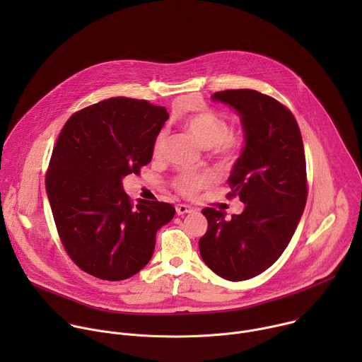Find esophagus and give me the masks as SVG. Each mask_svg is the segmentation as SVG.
I'll return each mask as SVG.
<instances>
[{
    "label": "esophagus",
    "instance_id": "1",
    "mask_svg": "<svg viewBox=\"0 0 362 362\" xmlns=\"http://www.w3.org/2000/svg\"><path fill=\"white\" fill-rule=\"evenodd\" d=\"M193 209L190 208V206L189 204H177L176 206V214L179 215V216H183V215H186V214H190Z\"/></svg>",
    "mask_w": 362,
    "mask_h": 362
}]
</instances>
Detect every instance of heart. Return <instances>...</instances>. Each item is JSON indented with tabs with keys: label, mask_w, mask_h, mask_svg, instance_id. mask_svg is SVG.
Segmentation results:
<instances>
[{
	"label": "heart",
	"mask_w": 362,
	"mask_h": 362,
	"mask_svg": "<svg viewBox=\"0 0 362 362\" xmlns=\"http://www.w3.org/2000/svg\"><path fill=\"white\" fill-rule=\"evenodd\" d=\"M183 129L196 139V141L209 148L212 156L222 165H232L240 153L242 137L230 132L229 123L212 110H202L190 115L183 122ZM166 133L160 132L154 137L151 153L159 158L165 147ZM209 177L200 173H185L177 177L176 189L183 194H193L208 183Z\"/></svg>",
	"instance_id": "heart-1"
}]
</instances>
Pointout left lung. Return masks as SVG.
Returning <instances> with one entry per match:
<instances>
[{
  "mask_svg": "<svg viewBox=\"0 0 362 362\" xmlns=\"http://www.w3.org/2000/svg\"><path fill=\"white\" fill-rule=\"evenodd\" d=\"M212 100L240 116L245 146L228 183L245 209L226 221L225 212L204 208L208 230L199 250L216 275L236 282L272 267L292 239L306 203L305 151L293 115L278 100L249 88Z\"/></svg>",
  "mask_w": 362,
  "mask_h": 362,
  "instance_id": "left-lung-1",
  "label": "left lung"
}]
</instances>
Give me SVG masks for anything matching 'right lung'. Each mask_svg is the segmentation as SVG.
Listing matches in <instances>:
<instances>
[{
  "mask_svg": "<svg viewBox=\"0 0 362 362\" xmlns=\"http://www.w3.org/2000/svg\"><path fill=\"white\" fill-rule=\"evenodd\" d=\"M169 113L146 100L113 97L74 113L51 154L45 190L62 243L84 272L123 281L141 271L158 230L175 216L170 203L134 204L127 175L150 163Z\"/></svg>",
  "mask_w": 362,
  "mask_h": 362,
  "instance_id": "1",
  "label": "right lung"
}]
</instances>
